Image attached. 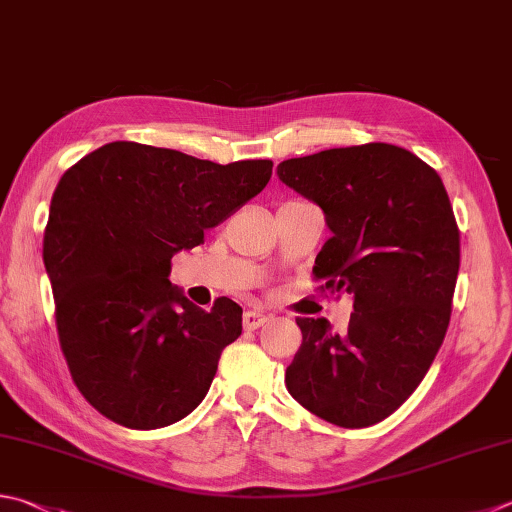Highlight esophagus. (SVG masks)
<instances>
[{
  "mask_svg": "<svg viewBox=\"0 0 512 512\" xmlns=\"http://www.w3.org/2000/svg\"><path fill=\"white\" fill-rule=\"evenodd\" d=\"M267 323V316L263 312H256V310H247L243 314V325L245 330H258L260 325Z\"/></svg>",
  "mask_w": 512,
  "mask_h": 512,
  "instance_id": "obj_1",
  "label": "esophagus"
}]
</instances>
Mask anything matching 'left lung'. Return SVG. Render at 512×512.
<instances>
[{
	"label": "left lung",
	"mask_w": 512,
	"mask_h": 512,
	"mask_svg": "<svg viewBox=\"0 0 512 512\" xmlns=\"http://www.w3.org/2000/svg\"><path fill=\"white\" fill-rule=\"evenodd\" d=\"M278 178L323 209L332 238L312 274L352 296L347 332L296 318L292 397L341 428H368L417 390L450 323L459 229L439 173L385 142L285 160Z\"/></svg>",
	"instance_id": "left-lung-1"
}]
</instances>
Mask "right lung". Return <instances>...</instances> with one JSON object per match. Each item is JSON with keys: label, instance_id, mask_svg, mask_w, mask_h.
I'll return each instance as SVG.
<instances>
[{"label": "right lung", "instance_id": "right-lung-1", "mask_svg": "<svg viewBox=\"0 0 512 512\" xmlns=\"http://www.w3.org/2000/svg\"><path fill=\"white\" fill-rule=\"evenodd\" d=\"M272 167L109 142L57 182L44 231L57 334L77 390L106 419L156 430L205 399L243 307L191 303L169 281L171 258L260 194Z\"/></svg>", "mask_w": 512, "mask_h": 512}]
</instances>
